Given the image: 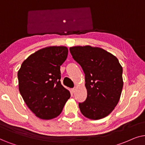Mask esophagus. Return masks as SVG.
<instances>
[{"instance_id": "esophagus-1", "label": "esophagus", "mask_w": 145, "mask_h": 145, "mask_svg": "<svg viewBox=\"0 0 145 145\" xmlns=\"http://www.w3.org/2000/svg\"><path fill=\"white\" fill-rule=\"evenodd\" d=\"M71 92H72V93H75V92H76V88H74L71 89Z\"/></svg>"}]
</instances>
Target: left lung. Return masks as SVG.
<instances>
[{
    "label": "left lung",
    "mask_w": 145,
    "mask_h": 145,
    "mask_svg": "<svg viewBox=\"0 0 145 145\" xmlns=\"http://www.w3.org/2000/svg\"><path fill=\"white\" fill-rule=\"evenodd\" d=\"M69 51L85 74L88 95L79 103L81 113L92 120L107 117L119 103L122 92L123 67L118 59L103 48L89 45L73 46Z\"/></svg>",
    "instance_id": "1"
}]
</instances>
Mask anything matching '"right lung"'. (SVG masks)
I'll return each mask as SVG.
<instances>
[{"label":"right lung","instance_id":"1","mask_svg":"<svg viewBox=\"0 0 145 145\" xmlns=\"http://www.w3.org/2000/svg\"><path fill=\"white\" fill-rule=\"evenodd\" d=\"M65 46H48L27 57L18 71V88L26 105L38 118L60 115L70 92L59 80L60 65L67 59Z\"/></svg>","mask_w":145,"mask_h":145}]
</instances>
